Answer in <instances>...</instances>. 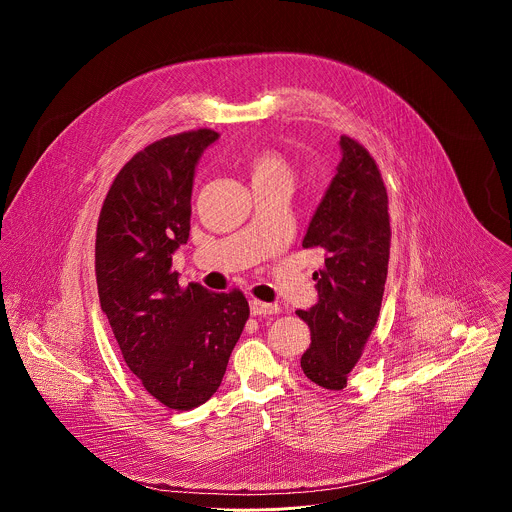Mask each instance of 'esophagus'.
I'll return each mask as SVG.
<instances>
[{"mask_svg":"<svg viewBox=\"0 0 512 512\" xmlns=\"http://www.w3.org/2000/svg\"><path fill=\"white\" fill-rule=\"evenodd\" d=\"M250 313L252 315H276L280 313V305L278 303H266L260 299H252L250 301Z\"/></svg>","mask_w":512,"mask_h":512,"instance_id":"esophagus-1","label":"esophagus"}]
</instances>
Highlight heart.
<instances>
[{"instance_id": "obj_1", "label": "heart", "mask_w": 512, "mask_h": 512, "mask_svg": "<svg viewBox=\"0 0 512 512\" xmlns=\"http://www.w3.org/2000/svg\"><path fill=\"white\" fill-rule=\"evenodd\" d=\"M244 165L250 173V179H252V185L256 183H266V181H272V179H280V177H286L290 179V167H288V161L284 159L282 153L274 151V149H254V151H248L244 155Z\"/></svg>"}]
</instances>
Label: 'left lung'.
<instances>
[{
    "label": "left lung",
    "mask_w": 512,
    "mask_h": 512,
    "mask_svg": "<svg viewBox=\"0 0 512 512\" xmlns=\"http://www.w3.org/2000/svg\"><path fill=\"white\" fill-rule=\"evenodd\" d=\"M339 146L337 173L303 238V248L325 252L323 268L313 274L319 301L297 311L311 331L301 368L327 390L347 386L378 321L392 236L376 161L349 136H341Z\"/></svg>",
    "instance_id": "8db88e82"
}]
</instances>
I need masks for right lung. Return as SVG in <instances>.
Wrapping results in <instances>:
<instances>
[{"label": "right lung", "instance_id": "right-lung-1", "mask_svg": "<svg viewBox=\"0 0 512 512\" xmlns=\"http://www.w3.org/2000/svg\"><path fill=\"white\" fill-rule=\"evenodd\" d=\"M219 134L167 136L116 175L96 228V284L122 357L171 410H193L219 390L250 307L240 290L181 288L171 256L189 240L195 165Z\"/></svg>", "mask_w": 512, "mask_h": 512}]
</instances>
